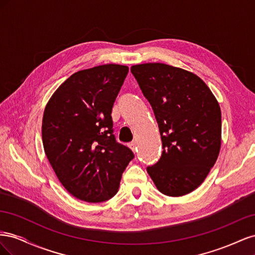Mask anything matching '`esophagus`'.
Masks as SVG:
<instances>
[{
    "mask_svg": "<svg viewBox=\"0 0 255 255\" xmlns=\"http://www.w3.org/2000/svg\"><path fill=\"white\" fill-rule=\"evenodd\" d=\"M129 148L132 149L133 152H136V150H137V148H136V142H135V141L130 142V143H129Z\"/></svg>",
    "mask_w": 255,
    "mask_h": 255,
    "instance_id": "1",
    "label": "esophagus"
}]
</instances>
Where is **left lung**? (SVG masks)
I'll use <instances>...</instances> for the list:
<instances>
[{"mask_svg": "<svg viewBox=\"0 0 255 255\" xmlns=\"http://www.w3.org/2000/svg\"><path fill=\"white\" fill-rule=\"evenodd\" d=\"M152 106L163 142L156 164L146 167L166 196L187 195L202 184L219 155L221 111L206 84L196 74L159 63L132 66Z\"/></svg>", "mask_w": 255, "mask_h": 255, "instance_id": "1", "label": "left lung"}]
</instances>
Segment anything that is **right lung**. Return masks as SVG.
I'll return each mask as SVG.
<instances>
[{
	"label": "right lung",
	"mask_w": 255,
	"mask_h": 255,
	"mask_svg": "<svg viewBox=\"0 0 255 255\" xmlns=\"http://www.w3.org/2000/svg\"><path fill=\"white\" fill-rule=\"evenodd\" d=\"M128 68L102 65L72 74L54 92L42 119L45 155L63 186L86 202L117 194L134 153L116 140L112 110Z\"/></svg>",
	"instance_id": "add662e5"
}]
</instances>
